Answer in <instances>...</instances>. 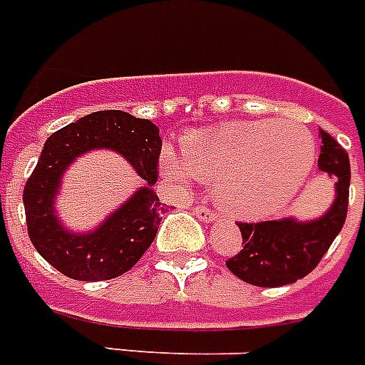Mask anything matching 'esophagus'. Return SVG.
Masks as SVG:
<instances>
[{"label": "esophagus", "mask_w": 365, "mask_h": 365, "mask_svg": "<svg viewBox=\"0 0 365 365\" xmlns=\"http://www.w3.org/2000/svg\"><path fill=\"white\" fill-rule=\"evenodd\" d=\"M194 214H195V217L203 221V223H212V221H216V214H214L212 210L207 207H195Z\"/></svg>", "instance_id": "1"}]
</instances>
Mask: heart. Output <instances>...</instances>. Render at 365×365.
<instances>
[{"label":"heart","instance_id":"b5f03b06","mask_svg":"<svg viewBox=\"0 0 365 365\" xmlns=\"http://www.w3.org/2000/svg\"><path fill=\"white\" fill-rule=\"evenodd\" d=\"M317 149L304 127L289 121H232L195 130L182 153L164 148L160 170L186 188L194 179L214 186L217 207L240 220H260L301 192Z\"/></svg>","mask_w":365,"mask_h":365}]
</instances>
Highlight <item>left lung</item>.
<instances>
[{"label": "left lung", "mask_w": 365, "mask_h": 365, "mask_svg": "<svg viewBox=\"0 0 365 365\" xmlns=\"http://www.w3.org/2000/svg\"><path fill=\"white\" fill-rule=\"evenodd\" d=\"M319 170L334 182V201L314 220L280 217L262 223H238L244 249L227 260L238 279L253 286L277 288L303 279L319 264L347 217L351 166L345 149L329 133L319 129Z\"/></svg>", "instance_id": "left-lung-1"}]
</instances>
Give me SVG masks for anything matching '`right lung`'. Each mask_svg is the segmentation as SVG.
Returning <instances> with one entry per match:
<instances>
[{"label": "right lung", "instance_id": "right-lung-1", "mask_svg": "<svg viewBox=\"0 0 365 365\" xmlns=\"http://www.w3.org/2000/svg\"><path fill=\"white\" fill-rule=\"evenodd\" d=\"M110 148L146 180L96 230L73 233L56 214V195L68 167L85 152ZM162 149L158 127L123 110H99L53 133L24 188L29 238L43 260L76 280H108L138 262L157 236L160 203L153 185Z\"/></svg>", "mask_w": 365, "mask_h": 365}]
</instances>
